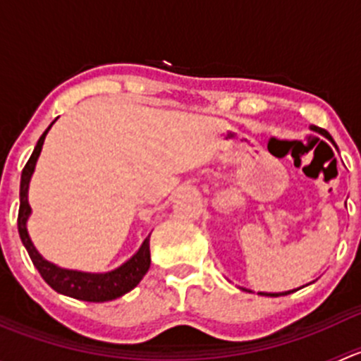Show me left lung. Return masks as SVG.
Returning a JSON list of instances; mask_svg holds the SVG:
<instances>
[{
    "label": "left lung",
    "instance_id": "1",
    "mask_svg": "<svg viewBox=\"0 0 361 361\" xmlns=\"http://www.w3.org/2000/svg\"><path fill=\"white\" fill-rule=\"evenodd\" d=\"M318 133H322L323 136L325 137H329V140H332V137L329 136V133H326V130H323V129H318ZM298 290V288H297ZM297 290H288V292H283V293H260V295H267V297H279V295H288V293H293V292H297Z\"/></svg>",
    "mask_w": 361,
    "mask_h": 361
}]
</instances>
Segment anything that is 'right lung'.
I'll return each mask as SVG.
<instances>
[{"instance_id": "add662e5", "label": "right lung", "mask_w": 361, "mask_h": 361, "mask_svg": "<svg viewBox=\"0 0 361 361\" xmlns=\"http://www.w3.org/2000/svg\"><path fill=\"white\" fill-rule=\"evenodd\" d=\"M57 120V118H56ZM54 120V122H56ZM52 122V123H54ZM50 123L47 127L45 133L36 143L35 150H32L31 157L23 169V176H20V206H19V218H17V225H19V235L23 239V245L27 250L29 257H31L32 264L38 269L42 278L45 279L47 285L50 288L56 290L57 293L68 295V297L78 298V300L85 302H108L113 298H118L122 295L137 286V283L143 279L150 269V235L143 241L141 248L120 267L113 269L110 272H82V271H71V269H61L54 265L52 262L45 260L42 255L35 248L27 234V218L31 214V206L27 202V190L29 181H31L32 173H35L36 160L42 152L43 141H45L47 133L52 127Z\"/></svg>"}]
</instances>
